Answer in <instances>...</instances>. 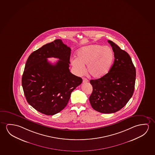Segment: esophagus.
<instances>
[{"mask_svg":"<svg viewBox=\"0 0 155 155\" xmlns=\"http://www.w3.org/2000/svg\"><path fill=\"white\" fill-rule=\"evenodd\" d=\"M88 79H86V78H83V83H87V82H88Z\"/></svg>","mask_w":155,"mask_h":155,"instance_id":"esophagus-1","label":"esophagus"}]
</instances>
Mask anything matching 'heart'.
<instances>
[{"label": "heart", "mask_w": 155, "mask_h": 155, "mask_svg": "<svg viewBox=\"0 0 155 155\" xmlns=\"http://www.w3.org/2000/svg\"><path fill=\"white\" fill-rule=\"evenodd\" d=\"M77 58L71 60L72 66L79 76L87 72L94 78H100L108 72L114 60L112 49L102 45H88L79 49L77 52Z\"/></svg>", "instance_id": "1"}]
</instances>
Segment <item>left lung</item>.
Returning a JSON list of instances; mask_svg holds the SVG:
<instances>
[{
  "label": "left lung",
  "instance_id": "8db88e82",
  "mask_svg": "<svg viewBox=\"0 0 155 155\" xmlns=\"http://www.w3.org/2000/svg\"><path fill=\"white\" fill-rule=\"evenodd\" d=\"M114 54V62L109 72L100 78L91 80L93 87L89 98L94 110L105 114L119 111L133 94L136 69L128 54L108 41Z\"/></svg>",
  "mask_w": 155,
  "mask_h": 155
}]
</instances>
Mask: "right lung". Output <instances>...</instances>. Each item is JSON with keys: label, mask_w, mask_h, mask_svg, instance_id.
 I'll list each match as a JSON object with an SVG mask.
<instances>
[{"label": "right lung", "mask_w": 155, "mask_h": 155, "mask_svg": "<svg viewBox=\"0 0 155 155\" xmlns=\"http://www.w3.org/2000/svg\"><path fill=\"white\" fill-rule=\"evenodd\" d=\"M71 49L57 39L29 55L22 77L27 102L44 114L53 115L64 108L72 92L81 84V77L69 70ZM59 59L52 65L47 58Z\"/></svg>", "instance_id": "right-lung-1"}]
</instances>
